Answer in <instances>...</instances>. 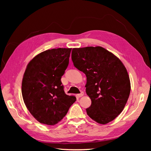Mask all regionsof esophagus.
Wrapping results in <instances>:
<instances>
[{
	"mask_svg": "<svg viewBox=\"0 0 151 151\" xmlns=\"http://www.w3.org/2000/svg\"><path fill=\"white\" fill-rule=\"evenodd\" d=\"M83 95H84V93H83V92H81L80 94H77V96H78L79 98H81V97L83 96Z\"/></svg>",
	"mask_w": 151,
	"mask_h": 151,
	"instance_id": "obj_1",
	"label": "esophagus"
}]
</instances>
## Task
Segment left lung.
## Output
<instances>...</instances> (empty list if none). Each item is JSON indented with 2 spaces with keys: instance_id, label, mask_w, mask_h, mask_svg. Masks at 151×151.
I'll list each match as a JSON object with an SVG mask.
<instances>
[{
  "instance_id": "1",
  "label": "left lung",
  "mask_w": 151,
  "mask_h": 151,
  "mask_svg": "<svg viewBox=\"0 0 151 151\" xmlns=\"http://www.w3.org/2000/svg\"><path fill=\"white\" fill-rule=\"evenodd\" d=\"M72 60L87 77L86 91L91 100L88 115L100 124L113 120L123 111L130 93L124 65L101 47L73 48Z\"/></svg>"
}]
</instances>
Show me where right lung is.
Wrapping results in <instances>:
<instances>
[{
	"mask_svg": "<svg viewBox=\"0 0 151 151\" xmlns=\"http://www.w3.org/2000/svg\"><path fill=\"white\" fill-rule=\"evenodd\" d=\"M72 48H53L40 53L27 65L22 95L29 111L41 123L54 125L76 101L67 95L61 82L69 63Z\"/></svg>",
	"mask_w": 151,
	"mask_h": 151,
	"instance_id": "right-lung-1",
	"label": "right lung"
}]
</instances>
